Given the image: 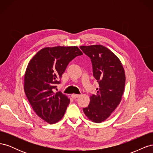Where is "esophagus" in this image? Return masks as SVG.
<instances>
[{
  "label": "esophagus",
  "instance_id": "1",
  "mask_svg": "<svg viewBox=\"0 0 153 153\" xmlns=\"http://www.w3.org/2000/svg\"><path fill=\"white\" fill-rule=\"evenodd\" d=\"M79 94H73L72 95H71V97L72 98H73V99H75V98H78V97H79Z\"/></svg>",
  "mask_w": 153,
  "mask_h": 153
}]
</instances>
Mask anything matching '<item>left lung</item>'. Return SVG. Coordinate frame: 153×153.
Wrapping results in <instances>:
<instances>
[{
  "instance_id": "1",
  "label": "left lung",
  "mask_w": 153,
  "mask_h": 153,
  "mask_svg": "<svg viewBox=\"0 0 153 153\" xmlns=\"http://www.w3.org/2000/svg\"><path fill=\"white\" fill-rule=\"evenodd\" d=\"M80 48L91 59L92 73L99 88L90 97V103L83 108L91 121L100 123L107 119L121 102L125 87L122 64L113 52L103 45L81 46Z\"/></svg>"
}]
</instances>
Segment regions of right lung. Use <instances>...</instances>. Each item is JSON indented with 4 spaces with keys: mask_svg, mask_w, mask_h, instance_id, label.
I'll use <instances>...</instances> for the list:
<instances>
[{
    "mask_svg": "<svg viewBox=\"0 0 153 153\" xmlns=\"http://www.w3.org/2000/svg\"><path fill=\"white\" fill-rule=\"evenodd\" d=\"M83 53L77 47L45 48L27 66L24 91L35 113L50 124L56 123L65 114L70 100L62 92L54 93L63 73L73 59Z\"/></svg>",
    "mask_w": 153,
    "mask_h": 153,
    "instance_id": "add662e5",
    "label": "right lung"
}]
</instances>
